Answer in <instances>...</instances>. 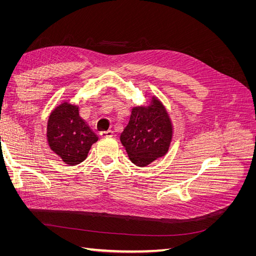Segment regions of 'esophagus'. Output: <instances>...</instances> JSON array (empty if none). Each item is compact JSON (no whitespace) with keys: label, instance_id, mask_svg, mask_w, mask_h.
I'll return each instance as SVG.
<instances>
[{"label":"esophagus","instance_id":"1","mask_svg":"<svg viewBox=\"0 0 256 256\" xmlns=\"http://www.w3.org/2000/svg\"><path fill=\"white\" fill-rule=\"evenodd\" d=\"M100 136H102V138H111L113 136V131L112 130L102 131V132H100Z\"/></svg>","mask_w":256,"mask_h":256}]
</instances>
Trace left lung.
<instances>
[{
  "label": "left lung",
  "instance_id": "left-lung-1",
  "mask_svg": "<svg viewBox=\"0 0 256 256\" xmlns=\"http://www.w3.org/2000/svg\"><path fill=\"white\" fill-rule=\"evenodd\" d=\"M171 118L156 97L147 106H134L127 126L120 134V142L128 157L138 166H146L168 152L172 141Z\"/></svg>",
  "mask_w": 256,
  "mask_h": 256
}]
</instances>
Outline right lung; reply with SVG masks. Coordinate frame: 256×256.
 Here are the masks:
<instances>
[{"label":"right lung","instance_id":"1","mask_svg":"<svg viewBox=\"0 0 256 256\" xmlns=\"http://www.w3.org/2000/svg\"><path fill=\"white\" fill-rule=\"evenodd\" d=\"M47 140L50 148L65 164L76 166L88 157L98 136L80 118L78 106L63 102L49 116Z\"/></svg>","mask_w":256,"mask_h":256}]
</instances>
